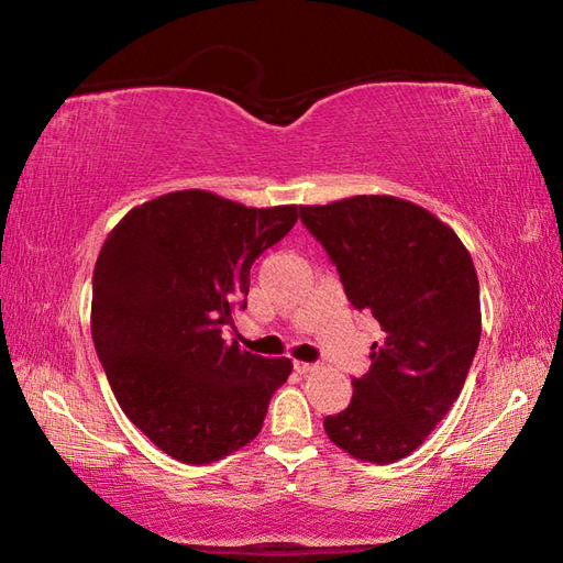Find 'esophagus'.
<instances>
[{"label": "esophagus", "instance_id": "esophagus-1", "mask_svg": "<svg viewBox=\"0 0 563 563\" xmlns=\"http://www.w3.org/2000/svg\"><path fill=\"white\" fill-rule=\"evenodd\" d=\"M295 369L300 375H309V373H314L317 369V363H305V361H295Z\"/></svg>", "mask_w": 563, "mask_h": 563}]
</instances>
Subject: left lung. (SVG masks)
Instances as JSON below:
<instances>
[{
  "label": "left lung",
  "instance_id": "obj_1",
  "mask_svg": "<svg viewBox=\"0 0 563 563\" xmlns=\"http://www.w3.org/2000/svg\"><path fill=\"white\" fill-rule=\"evenodd\" d=\"M300 218L343 290L385 339L373 343L349 409L327 416L333 445L389 464L423 445L457 401L482 336L479 280L470 251L433 212L394 196L302 206Z\"/></svg>",
  "mask_w": 563,
  "mask_h": 563
}]
</instances>
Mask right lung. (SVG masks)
<instances>
[{"mask_svg": "<svg viewBox=\"0 0 563 563\" xmlns=\"http://www.w3.org/2000/svg\"><path fill=\"white\" fill-rule=\"evenodd\" d=\"M297 222V206L246 208L174 190L130 210L93 268L91 339L123 413L169 457L218 462L254 440L288 357L224 341L249 271Z\"/></svg>", "mask_w": 563, "mask_h": 563, "instance_id": "obj_1", "label": "right lung"}]
</instances>
